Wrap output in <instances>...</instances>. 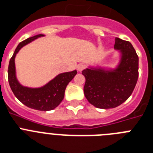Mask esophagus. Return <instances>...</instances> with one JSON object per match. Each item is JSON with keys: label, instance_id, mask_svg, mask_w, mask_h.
<instances>
[{"label": "esophagus", "instance_id": "obj_1", "mask_svg": "<svg viewBox=\"0 0 153 153\" xmlns=\"http://www.w3.org/2000/svg\"><path fill=\"white\" fill-rule=\"evenodd\" d=\"M76 68H77L78 71L81 72L82 70H84V69H85V65L83 64V63H79V64L77 65V67H76Z\"/></svg>", "mask_w": 153, "mask_h": 153}]
</instances>
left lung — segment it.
<instances>
[{"instance_id":"1","label":"left lung","mask_w":153,"mask_h":153,"mask_svg":"<svg viewBox=\"0 0 153 153\" xmlns=\"http://www.w3.org/2000/svg\"><path fill=\"white\" fill-rule=\"evenodd\" d=\"M114 49L120 53L116 67L97 65L82 71L86 79L85 97L99 109H110L121 105L130 97L137 83L139 57L131 43L116 37Z\"/></svg>"}]
</instances>
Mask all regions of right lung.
<instances>
[{
    "instance_id": "right-lung-1",
    "label": "right lung",
    "mask_w": 153,
    "mask_h": 153,
    "mask_svg": "<svg viewBox=\"0 0 153 153\" xmlns=\"http://www.w3.org/2000/svg\"><path fill=\"white\" fill-rule=\"evenodd\" d=\"M44 36L37 34L21 42L16 48L8 66V82L15 97L23 104L31 109L40 111L54 109L64 98L66 87L77 74L76 70L58 74L53 79L40 87H28L23 86L18 81L16 74L15 57L19 51L36 39Z\"/></svg>"
}]
</instances>
